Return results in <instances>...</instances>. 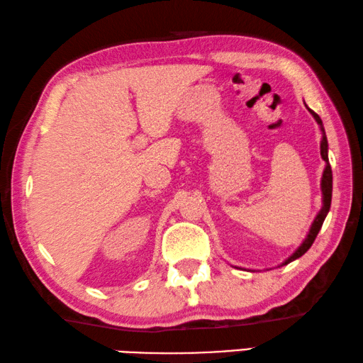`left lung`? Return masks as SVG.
<instances>
[{
    "label": "left lung",
    "mask_w": 363,
    "mask_h": 363,
    "mask_svg": "<svg viewBox=\"0 0 363 363\" xmlns=\"http://www.w3.org/2000/svg\"><path fill=\"white\" fill-rule=\"evenodd\" d=\"M308 110H309V108H308ZM309 113L314 116L315 123L320 125V132H322L320 156H322L323 161L327 162L325 170H323V175H322V183H320V188H322V208H320V212L317 213V217L314 218L313 225H311V230H309V233H308L306 239H304L303 244H301L300 247H298V249L294 252V255H290L287 259H285V262L282 263V266H284V264H289V263L294 262V259L303 257L304 253H306V252L309 250V247L313 245V242H314L315 238H317V234H319V231H320V228H322V225H323V220H325V217H327V213H328V211H330V204H332L333 177H332V167H330V164H328V142H327L325 130H323V124H322V119L319 118V114L314 113L313 110H309Z\"/></svg>",
    "instance_id": "8db88e82"
}]
</instances>
